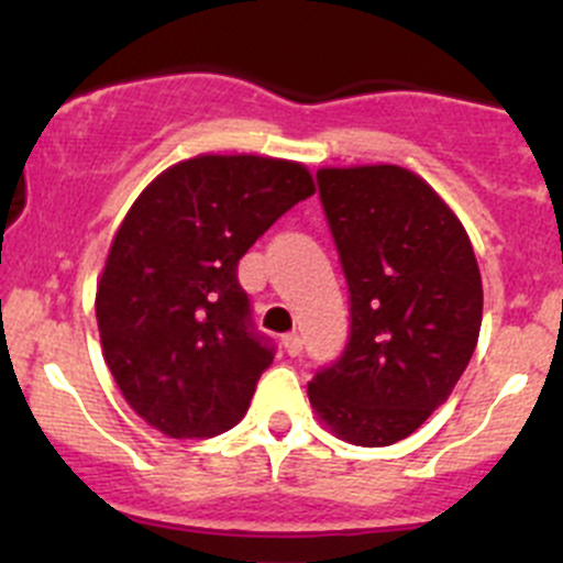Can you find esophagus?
<instances>
[{"instance_id": "34e87169", "label": "esophagus", "mask_w": 563, "mask_h": 563, "mask_svg": "<svg viewBox=\"0 0 563 563\" xmlns=\"http://www.w3.org/2000/svg\"><path fill=\"white\" fill-rule=\"evenodd\" d=\"M283 349H286L288 356H299L302 354V338H299L297 332L286 334V338H283Z\"/></svg>"}]
</instances>
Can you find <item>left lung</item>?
Returning <instances> with one entry per match:
<instances>
[{
  "mask_svg": "<svg viewBox=\"0 0 563 563\" xmlns=\"http://www.w3.org/2000/svg\"><path fill=\"white\" fill-rule=\"evenodd\" d=\"M351 291V340L308 384L329 433L356 446L408 439L446 402L482 327V275L450 203L391 163L318 168Z\"/></svg>",
  "mask_w": 563,
  "mask_h": 563,
  "instance_id": "obj_1",
  "label": "left lung"
}]
</instances>
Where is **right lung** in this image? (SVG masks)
I'll use <instances>...</instances> for the list:
<instances>
[{
  "mask_svg": "<svg viewBox=\"0 0 563 563\" xmlns=\"http://www.w3.org/2000/svg\"><path fill=\"white\" fill-rule=\"evenodd\" d=\"M308 166L196 155L157 174L113 234L95 294L106 365L128 406L172 439L245 417L275 354L250 329L236 264L302 198Z\"/></svg>",
  "mask_w": 563,
  "mask_h": 563,
  "instance_id": "1",
  "label": "right lung"
}]
</instances>
